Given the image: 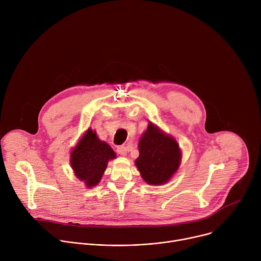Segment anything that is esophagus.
I'll list each match as a JSON object with an SVG mask.
<instances>
[{
    "label": "esophagus",
    "instance_id": "1",
    "mask_svg": "<svg viewBox=\"0 0 261 261\" xmlns=\"http://www.w3.org/2000/svg\"><path fill=\"white\" fill-rule=\"evenodd\" d=\"M117 151H118V153H119L120 155H122V156H126V155H127V147H126L125 145H120V146H118Z\"/></svg>",
    "mask_w": 261,
    "mask_h": 261
}]
</instances>
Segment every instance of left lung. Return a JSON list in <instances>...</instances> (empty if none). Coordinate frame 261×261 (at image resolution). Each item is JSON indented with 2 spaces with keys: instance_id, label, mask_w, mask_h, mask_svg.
I'll return each mask as SVG.
<instances>
[{
  "instance_id": "1",
  "label": "left lung",
  "mask_w": 261,
  "mask_h": 261,
  "mask_svg": "<svg viewBox=\"0 0 261 261\" xmlns=\"http://www.w3.org/2000/svg\"><path fill=\"white\" fill-rule=\"evenodd\" d=\"M138 147L139 156L135 164L147 184L162 185L177 170L180 163L177 142L154 125H148Z\"/></svg>"
}]
</instances>
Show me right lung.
Masks as SVG:
<instances>
[{"instance_id":"add662e5","label":"right lung","mask_w":261,"mask_h":261,"mask_svg":"<svg viewBox=\"0 0 261 261\" xmlns=\"http://www.w3.org/2000/svg\"><path fill=\"white\" fill-rule=\"evenodd\" d=\"M114 158L113 148L89 129L71 152L70 163L75 175L91 188L100 181L108 160Z\"/></svg>"}]
</instances>
